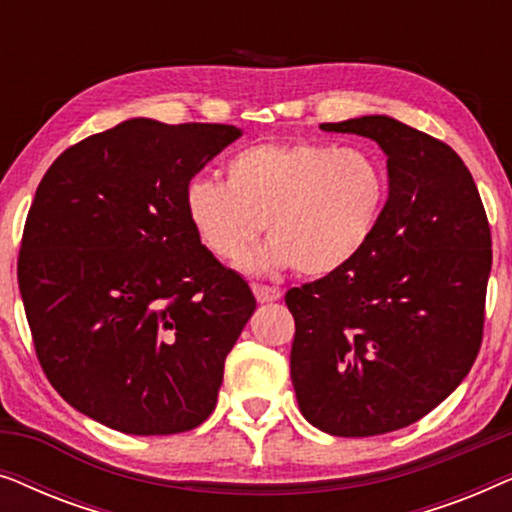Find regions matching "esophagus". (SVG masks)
<instances>
[{"label": "esophagus", "mask_w": 512, "mask_h": 512, "mask_svg": "<svg viewBox=\"0 0 512 512\" xmlns=\"http://www.w3.org/2000/svg\"><path fill=\"white\" fill-rule=\"evenodd\" d=\"M254 296L258 303H275V300L282 298V289H277V286L254 284Z\"/></svg>", "instance_id": "obj_1"}]
</instances>
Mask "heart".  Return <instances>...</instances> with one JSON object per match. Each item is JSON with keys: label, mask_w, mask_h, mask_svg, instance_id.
Wrapping results in <instances>:
<instances>
[{"label": "heart", "mask_w": 512, "mask_h": 512, "mask_svg": "<svg viewBox=\"0 0 512 512\" xmlns=\"http://www.w3.org/2000/svg\"><path fill=\"white\" fill-rule=\"evenodd\" d=\"M387 195V172L373 153L286 142L233 153L226 184L191 179L184 207L200 244L219 261H242L265 223L270 242L244 263L249 270L293 265L300 275L326 277L368 247Z\"/></svg>", "instance_id": "b5f03b06"}]
</instances>
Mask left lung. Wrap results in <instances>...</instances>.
<instances>
[{"label":"left lung","instance_id":"left-lung-1","mask_svg":"<svg viewBox=\"0 0 512 512\" xmlns=\"http://www.w3.org/2000/svg\"><path fill=\"white\" fill-rule=\"evenodd\" d=\"M319 128L380 144L389 198L347 268L286 293L291 382L312 426L380 436L429 415L471 370L492 235L471 172L445 142L389 116Z\"/></svg>","mask_w":512,"mask_h":512}]
</instances>
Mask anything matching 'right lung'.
<instances>
[{"label":"right lung","instance_id":"1","mask_svg":"<svg viewBox=\"0 0 512 512\" xmlns=\"http://www.w3.org/2000/svg\"><path fill=\"white\" fill-rule=\"evenodd\" d=\"M237 137L130 118L69 146L37 188L18 256L34 349L53 389L109 429L170 436L216 408L256 298L202 247L184 191Z\"/></svg>","mask_w":512,"mask_h":512}]
</instances>
